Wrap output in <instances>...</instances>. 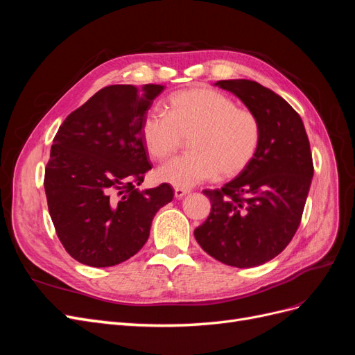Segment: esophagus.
<instances>
[{
    "instance_id": "34e87169",
    "label": "esophagus",
    "mask_w": 355,
    "mask_h": 355,
    "mask_svg": "<svg viewBox=\"0 0 355 355\" xmlns=\"http://www.w3.org/2000/svg\"><path fill=\"white\" fill-rule=\"evenodd\" d=\"M187 194H189L188 189H182V188H175V197L176 198H184Z\"/></svg>"
}]
</instances>
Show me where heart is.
Wrapping results in <instances>:
<instances>
[{
    "mask_svg": "<svg viewBox=\"0 0 355 355\" xmlns=\"http://www.w3.org/2000/svg\"><path fill=\"white\" fill-rule=\"evenodd\" d=\"M166 116L148 114L141 137L148 155L164 159L188 139L189 155L168 161L155 170V179L189 189L214 176L232 178L250 166L261 144L257 116L228 94L210 87H194L171 94Z\"/></svg>",
    "mask_w": 355,
    "mask_h": 355,
    "instance_id": "1",
    "label": "heart"
}]
</instances>
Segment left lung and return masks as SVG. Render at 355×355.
<instances>
[{"label": "left lung", "instance_id": "left-lung-1", "mask_svg": "<svg viewBox=\"0 0 355 355\" xmlns=\"http://www.w3.org/2000/svg\"><path fill=\"white\" fill-rule=\"evenodd\" d=\"M261 123L259 149L244 171L220 189L202 191L209 218L196 228L201 249L237 268L259 266L280 254L302 218L314 176L302 118L282 96L252 80H222Z\"/></svg>", "mask_w": 355, "mask_h": 355}]
</instances>
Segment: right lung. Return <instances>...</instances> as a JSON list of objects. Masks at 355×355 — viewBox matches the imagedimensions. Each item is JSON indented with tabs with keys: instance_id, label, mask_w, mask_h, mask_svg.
Instances as JSON below:
<instances>
[{
	"instance_id": "right-lung-1",
	"label": "right lung",
	"mask_w": 355,
	"mask_h": 355,
	"mask_svg": "<svg viewBox=\"0 0 355 355\" xmlns=\"http://www.w3.org/2000/svg\"><path fill=\"white\" fill-rule=\"evenodd\" d=\"M164 85H108L71 112L53 139L44 189L58 237L84 265L114 266L142 249L155 213L173 200L151 168L141 125Z\"/></svg>"
}]
</instances>
